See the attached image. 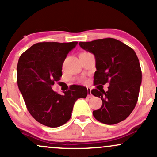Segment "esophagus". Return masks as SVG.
Masks as SVG:
<instances>
[{"label": "esophagus", "instance_id": "esophagus-1", "mask_svg": "<svg viewBox=\"0 0 157 157\" xmlns=\"http://www.w3.org/2000/svg\"><path fill=\"white\" fill-rule=\"evenodd\" d=\"M87 91H88V98H91L92 97V93H91V89H89V88H88L87 89Z\"/></svg>", "mask_w": 157, "mask_h": 157}]
</instances>
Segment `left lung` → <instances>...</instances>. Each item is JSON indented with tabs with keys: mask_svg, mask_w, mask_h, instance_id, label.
I'll use <instances>...</instances> for the list:
<instances>
[{
	"mask_svg": "<svg viewBox=\"0 0 157 157\" xmlns=\"http://www.w3.org/2000/svg\"><path fill=\"white\" fill-rule=\"evenodd\" d=\"M80 46L92 53L97 71L91 93L102 100V106L93 111L98 121L115 124L125 120L136 105L142 83V71L135 51L124 43L113 38L80 42ZM110 82L105 92L102 86Z\"/></svg>",
	"mask_w": 157,
	"mask_h": 157,
	"instance_id": "left-lung-1",
	"label": "left lung"
}]
</instances>
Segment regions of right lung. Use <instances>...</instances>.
Here are the masks:
<instances>
[{
	"mask_svg": "<svg viewBox=\"0 0 157 157\" xmlns=\"http://www.w3.org/2000/svg\"><path fill=\"white\" fill-rule=\"evenodd\" d=\"M77 42H39L21 55L17 65V82L27 110L42 124L58 127L71 116L74 104L78 98H86L87 89L72 85L59 94L53 90L59 80L67 55Z\"/></svg>",
	"mask_w": 157,
	"mask_h": 157,
	"instance_id": "obj_1",
	"label": "right lung"
}]
</instances>
